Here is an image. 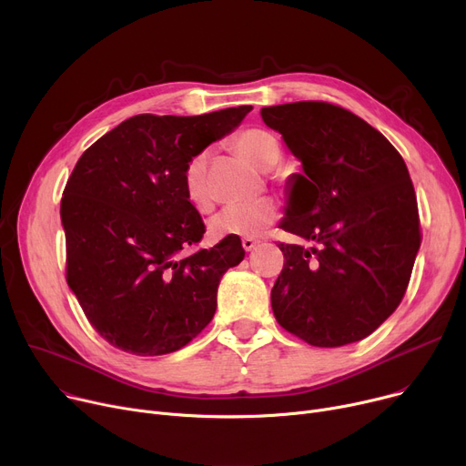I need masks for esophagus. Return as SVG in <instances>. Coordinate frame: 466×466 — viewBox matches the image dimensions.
<instances>
[{"label": "esophagus", "instance_id": "obj_1", "mask_svg": "<svg viewBox=\"0 0 466 466\" xmlns=\"http://www.w3.org/2000/svg\"><path fill=\"white\" fill-rule=\"evenodd\" d=\"M257 246H258V239H255V238H243L241 239V248L246 251H253Z\"/></svg>", "mask_w": 466, "mask_h": 466}]
</instances>
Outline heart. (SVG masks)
I'll use <instances>...</instances> for the list:
<instances>
[{"label": "heart", "instance_id": "b5f03b06", "mask_svg": "<svg viewBox=\"0 0 466 466\" xmlns=\"http://www.w3.org/2000/svg\"><path fill=\"white\" fill-rule=\"evenodd\" d=\"M238 155L260 169L274 167L281 158V145L278 137L260 128L243 130L234 139ZM208 155H194L183 171V187L188 202L204 209L209 204L206 183ZM278 218V208L272 200L262 198L253 204H232L220 209L209 220V234L217 239L223 238H255L260 236Z\"/></svg>", "mask_w": 466, "mask_h": 466}]
</instances>
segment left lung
<instances>
[{
  "instance_id": "left-lung-1",
  "label": "left lung",
  "mask_w": 466,
  "mask_h": 466,
  "mask_svg": "<svg viewBox=\"0 0 466 466\" xmlns=\"http://www.w3.org/2000/svg\"><path fill=\"white\" fill-rule=\"evenodd\" d=\"M260 116L302 162L289 179L281 228L311 243H279L276 319L317 348L353 344L397 309L420 251L408 167L383 134L344 107L295 102L262 107Z\"/></svg>"
}]
</instances>
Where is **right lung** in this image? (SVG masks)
I'll return each mask as SVG.
<instances>
[{
	"label": "right lung",
	"mask_w": 466,
	"mask_h": 466,
	"mask_svg": "<svg viewBox=\"0 0 466 466\" xmlns=\"http://www.w3.org/2000/svg\"><path fill=\"white\" fill-rule=\"evenodd\" d=\"M136 115L83 153L64 188L67 285L111 346L166 355L213 319L217 287L246 257L239 238L187 255L206 232L183 187L187 162L251 111Z\"/></svg>",
	"instance_id": "obj_1"
}]
</instances>
